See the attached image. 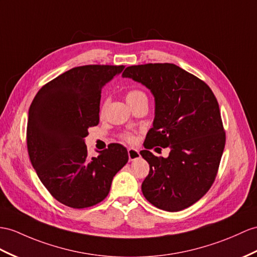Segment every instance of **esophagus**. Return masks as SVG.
<instances>
[{
	"instance_id": "esophagus-1",
	"label": "esophagus",
	"mask_w": 257,
	"mask_h": 257,
	"mask_svg": "<svg viewBox=\"0 0 257 257\" xmlns=\"http://www.w3.org/2000/svg\"><path fill=\"white\" fill-rule=\"evenodd\" d=\"M127 153H128V159L130 161H133V160H136L141 158V155H140V152L135 148H128L127 149Z\"/></svg>"
}]
</instances>
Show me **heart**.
<instances>
[{
  "label": "heart",
  "instance_id": "heart-1",
  "mask_svg": "<svg viewBox=\"0 0 257 257\" xmlns=\"http://www.w3.org/2000/svg\"><path fill=\"white\" fill-rule=\"evenodd\" d=\"M144 98H147L146 95L142 90H139V89H131L130 91L126 92V96H125V99H126V102L128 103V105L132 104V103H135V102L139 101V100L144 99ZM105 104H107V103L104 102L101 105V113H103V111L105 109ZM124 139L126 140L127 142H133L134 141L133 135H131V134H125Z\"/></svg>",
  "mask_w": 257,
  "mask_h": 257
}]
</instances>
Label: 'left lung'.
<instances>
[{
	"label": "left lung",
	"mask_w": 257,
	"mask_h": 257,
	"mask_svg": "<svg viewBox=\"0 0 257 257\" xmlns=\"http://www.w3.org/2000/svg\"><path fill=\"white\" fill-rule=\"evenodd\" d=\"M122 76L141 83L155 98L153 127L141 152L150 168L142 184L144 196L162 210L190 207L214 183L226 144L214 92L170 63L128 66ZM155 146L170 148L168 157L150 153L148 149Z\"/></svg>",
	"instance_id": "left-lung-1"
}]
</instances>
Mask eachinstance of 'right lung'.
Masks as SVG:
<instances>
[{
	"label": "right lung",
	"mask_w": 257,
	"mask_h": 257,
	"mask_svg": "<svg viewBox=\"0 0 257 257\" xmlns=\"http://www.w3.org/2000/svg\"><path fill=\"white\" fill-rule=\"evenodd\" d=\"M123 65L74 67L46 84L30 104L29 158L50 194L72 208H86L107 197L112 180L126 165L127 150L111 144L88 157L85 137L99 123L102 87Z\"/></svg>",
	"instance_id": "obj_1"
}]
</instances>
